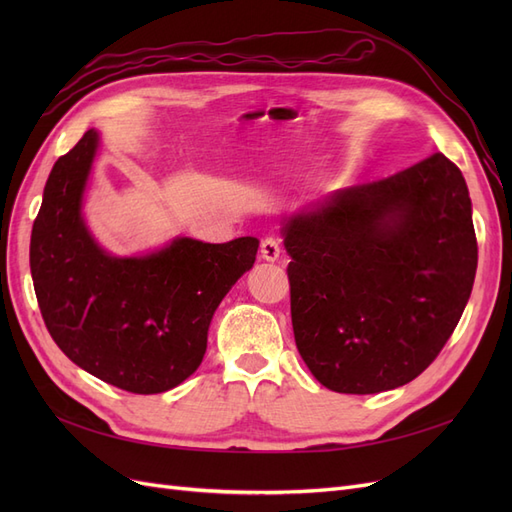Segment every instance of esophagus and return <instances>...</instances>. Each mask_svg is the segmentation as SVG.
<instances>
[{"instance_id": "esophagus-1", "label": "esophagus", "mask_w": 512, "mask_h": 512, "mask_svg": "<svg viewBox=\"0 0 512 512\" xmlns=\"http://www.w3.org/2000/svg\"><path fill=\"white\" fill-rule=\"evenodd\" d=\"M280 241H277L275 237H265L260 243V256L265 258L267 262H275L277 258H280Z\"/></svg>"}]
</instances>
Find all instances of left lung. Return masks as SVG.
Returning a JSON list of instances; mask_svg holds the SVG:
<instances>
[{
	"instance_id": "1",
	"label": "left lung",
	"mask_w": 512,
	"mask_h": 512,
	"mask_svg": "<svg viewBox=\"0 0 512 512\" xmlns=\"http://www.w3.org/2000/svg\"><path fill=\"white\" fill-rule=\"evenodd\" d=\"M292 331L335 393L404 386L468 305L478 247L461 170L442 153L339 190L282 222Z\"/></svg>"
}]
</instances>
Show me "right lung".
<instances>
[{
	"instance_id": "right-lung-1",
	"label": "right lung",
	"mask_w": 512,
	"mask_h": 512,
	"mask_svg": "<svg viewBox=\"0 0 512 512\" xmlns=\"http://www.w3.org/2000/svg\"><path fill=\"white\" fill-rule=\"evenodd\" d=\"M98 147L87 130L46 179L29 243L38 305L72 363L123 391L164 393L198 369L215 309L260 241L177 237L143 256L108 254L83 215Z\"/></svg>"
}]
</instances>
